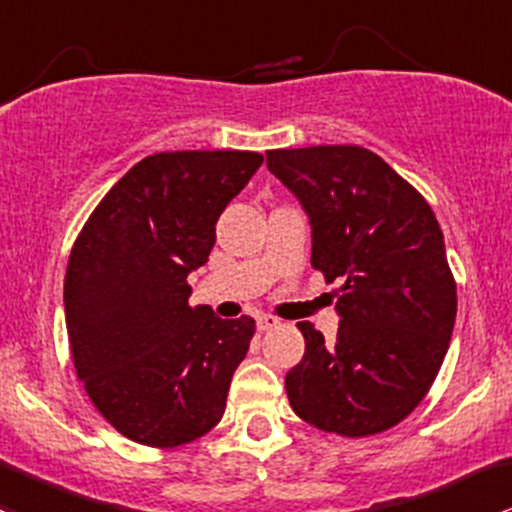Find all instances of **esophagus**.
Returning a JSON list of instances; mask_svg holds the SVG:
<instances>
[{
    "label": "esophagus",
    "instance_id": "obj_1",
    "mask_svg": "<svg viewBox=\"0 0 512 512\" xmlns=\"http://www.w3.org/2000/svg\"><path fill=\"white\" fill-rule=\"evenodd\" d=\"M274 326H279L277 316H272V314L257 316V328H260V331H270V328H274Z\"/></svg>",
    "mask_w": 512,
    "mask_h": 512
}]
</instances>
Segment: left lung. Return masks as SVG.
<instances>
[{"mask_svg":"<svg viewBox=\"0 0 512 512\" xmlns=\"http://www.w3.org/2000/svg\"><path fill=\"white\" fill-rule=\"evenodd\" d=\"M267 169L309 215L311 265L346 282L336 343L299 324L306 351L284 378L292 410L341 437L385 432L427 395L454 331L456 284L437 218L370 149H272Z\"/></svg>","mask_w":512,"mask_h":512,"instance_id":"left-lung-1","label":"left lung"}]
</instances>
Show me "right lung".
Instances as JSON below:
<instances>
[{"label": "right lung", "mask_w": 512, "mask_h": 512, "mask_svg": "<svg viewBox=\"0 0 512 512\" xmlns=\"http://www.w3.org/2000/svg\"><path fill=\"white\" fill-rule=\"evenodd\" d=\"M257 152H161L107 191L68 260L75 373L127 439L179 446L211 432L255 321L188 306L215 223L262 166Z\"/></svg>", "instance_id": "1"}]
</instances>
